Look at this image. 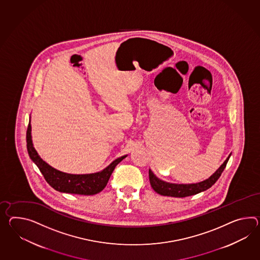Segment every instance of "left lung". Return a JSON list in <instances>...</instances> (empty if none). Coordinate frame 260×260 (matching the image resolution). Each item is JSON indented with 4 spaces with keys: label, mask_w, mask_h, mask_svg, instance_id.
I'll return each instance as SVG.
<instances>
[{
    "label": "left lung",
    "mask_w": 260,
    "mask_h": 260,
    "mask_svg": "<svg viewBox=\"0 0 260 260\" xmlns=\"http://www.w3.org/2000/svg\"><path fill=\"white\" fill-rule=\"evenodd\" d=\"M230 156H231V153L229 154L226 159L223 161V164L216 170L214 174H212L206 180H203L198 183L176 184L166 182V181H164L156 177L150 169H149V181H150L153 190L160 196L179 197V198L194 196L201 191L208 190L213 184L215 183L216 181L218 180V178L222 175V171L224 170Z\"/></svg>",
    "instance_id": "obj_1"
}]
</instances>
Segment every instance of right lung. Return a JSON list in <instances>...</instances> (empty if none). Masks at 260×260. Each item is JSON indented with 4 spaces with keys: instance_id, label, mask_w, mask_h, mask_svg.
<instances>
[{
    "instance_id": "1",
    "label": "right lung",
    "mask_w": 260,
    "mask_h": 260,
    "mask_svg": "<svg viewBox=\"0 0 260 260\" xmlns=\"http://www.w3.org/2000/svg\"><path fill=\"white\" fill-rule=\"evenodd\" d=\"M26 142L27 150L30 158L39 168V170L44 176L46 181L50 184L54 190L66 193L93 196L101 192L106 187L108 180L114 171L115 166L127 156L124 155L120 158L114 159L113 162H111L102 171L93 174L74 175L59 171L57 169L51 167V165H48L45 160L40 158L32 145L31 119L27 128Z\"/></svg>"
}]
</instances>
